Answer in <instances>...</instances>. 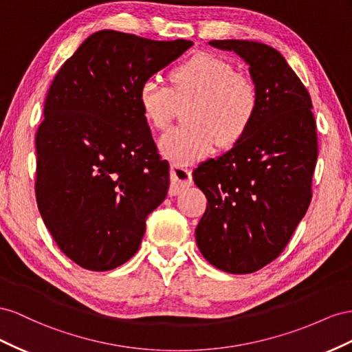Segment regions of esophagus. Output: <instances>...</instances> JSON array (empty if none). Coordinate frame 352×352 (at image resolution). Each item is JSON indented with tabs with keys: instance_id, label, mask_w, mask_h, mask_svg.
I'll list each match as a JSON object with an SVG mask.
<instances>
[{
	"instance_id": "34e87169",
	"label": "esophagus",
	"mask_w": 352,
	"mask_h": 352,
	"mask_svg": "<svg viewBox=\"0 0 352 352\" xmlns=\"http://www.w3.org/2000/svg\"><path fill=\"white\" fill-rule=\"evenodd\" d=\"M192 170L187 168V165L175 162L170 165V186H169V195H179L187 187L192 186Z\"/></svg>"
}]
</instances>
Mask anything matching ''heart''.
<instances>
[{
	"instance_id": "1",
	"label": "heart",
	"mask_w": 352,
	"mask_h": 352,
	"mask_svg": "<svg viewBox=\"0 0 352 352\" xmlns=\"http://www.w3.org/2000/svg\"><path fill=\"white\" fill-rule=\"evenodd\" d=\"M170 87L147 78L138 89L146 122L165 129L178 104H187L184 120L160 138L159 148L179 164L202 159L218 142L232 147L248 135L259 112V89L252 79L212 53H197L169 72Z\"/></svg>"
}]
</instances>
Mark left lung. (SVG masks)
<instances>
[{
    "label": "left lung",
    "mask_w": 352,
    "mask_h": 352,
    "mask_svg": "<svg viewBox=\"0 0 352 352\" xmlns=\"http://www.w3.org/2000/svg\"><path fill=\"white\" fill-rule=\"evenodd\" d=\"M209 44L245 60L261 103L242 142L193 170L208 199L196 242L209 264L249 274L283 252L309 206L318 152L313 103L273 47L246 39Z\"/></svg>",
    "instance_id": "left-lung-1"
}]
</instances>
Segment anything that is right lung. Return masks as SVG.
<instances>
[{
    "mask_svg": "<svg viewBox=\"0 0 352 352\" xmlns=\"http://www.w3.org/2000/svg\"><path fill=\"white\" fill-rule=\"evenodd\" d=\"M192 45L104 29L50 85L35 137L36 204L60 250L79 267L126 263L147 215L166 197L169 164L157 153L138 89Z\"/></svg>",
    "mask_w": 352,
    "mask_h": 352,
    "instance_id": "right-lung-1",
    "label": "right lung"
}]
</instances>
